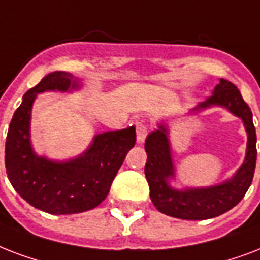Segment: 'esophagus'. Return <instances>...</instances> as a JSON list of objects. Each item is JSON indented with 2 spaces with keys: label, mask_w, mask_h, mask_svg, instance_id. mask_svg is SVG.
Listing matches in <instances>:
<instances>
[{
  "label": "esophagus",
  "mask_w": 260,
  "mask_h": 260,
  "mask_svg": "<svg viewBox=\"0 0 260 260\" xmlns=\"http://www.w3.org/2000/svg\"><path fill=\"white\" fill-rule=\"evenodd\" d=\"M146 136H148V128H146L144 123L138 122L137 123V142L138 144H144Z\"/></svg>",
  "instance_id": "1"
}]
</instances>
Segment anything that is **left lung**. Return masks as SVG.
I'll use <instances>...</instances> for the list:
<instances>
[{
  "instance_id": "left-lung-1",
  "label": "left lung",
  "mask_w": 260,
  "mask_h": 260,
  "mask_svg": "<svg viewBox=\"0 0 260 260\" xmlns=\"http://www.w3.org/2000/svg\"><path fill=\"white\" fill-rule=\"evenodd\" d=\"M212 107L225 108L243 120L247 133L244 161L231 178L218 184L176 188L171 184L172 180H176V168L172 158L170 127L167 120H161L145 141L148 154L145 176L153 205L167 216L182 220H209L221 216L236 206L251 186L256 166V133L251 108L243 100L236 85L224 78H220L212 96L190 108L187 115Z\"/></svg>"
}]
</instances>
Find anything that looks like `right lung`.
Segmentation results:
<instances>
[{"mask_svg":"<svg viewBox=\"0 0 260 260\" xmlns=\"http://www.w3.org/2000/svg\"><path fill=\"white\" fill-rule=\"evenodd\" d=\"M81 81L66 72L47 74L23 96L5 142L9 182L29 205L50 214H76L106 199L128 150L136 144V127L96 134L89 146L69 160H51L35 152L31 142V112L38 94L70 93Z\"/></svg>","mask_w":260,"mask_h":260,"instance_id":"right-lung-1","label":"right lung"}]
</instances>
